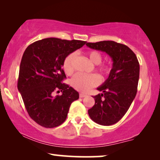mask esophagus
<instances>
[{"mask_svg":"<svg viewBox=\"0 0 160 160\" xmlns=\"http://www.w3.org/2000/svg\"><path fill=\"white\" fill-rule=\"evenodd\" d=\"M87 96V95H85V94H84V93H80L79 94V97L80 98H84V97H86Z\"/></svg>","mask_w":160,"mask_h":160,"instance_id":"1","label":"esophagus"}]
</instances>
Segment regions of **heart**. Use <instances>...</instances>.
Instances as JSON below:
<instances>
[{"instance_id":"obj_1","label":"heart","mask_w":160,"mask_h":160,"mask_svg":"<svg viewBox=\"0 0 160 160\" xmlns=\"http://www.w3.org/2000/svg\"><path fill=\"white\" fill-rule=\"evenodd\" d=\"M87 55L93 64L98 65L96 66V71H99L104 76H108L111 73V67L110 65L107 64H100L102 59V55L100 52L92 50L87 52ZM74 59H75V54L71 53L63 61V70L68 75H71L73 73ZM100 81V78L96 74L85 75L82 73H77L71 79V84L76 90L82 92H86L91 88L99 84Z\"/></svg>"}]
</instances>
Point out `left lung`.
I'll return each mask as SVG.
<instances>
[{"instance_id": "1", "label": "left lung", "mask_w": 160, "mask_h": 160, "mask_svg": "<svg viewBox=\"0 0 160 160\" xmlns=\"http://www.w3.org/2000/svg\"><path fill=\"white\" fill-rule=\"evenodd\" d=\"M92 49L106 52L112 59L108 78L94 96L95 103L88 110L92 120L100 125L109 126L119 121L132 104L137 93L140 65L134 52L126 45L113 41L87 43Z\"/></svg>"}]
</instances>
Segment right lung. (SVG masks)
<instances>
[{"instance_id": "obj_1", "label": "right lung", "mask_w": 160, "mask_h": 160, "mask_svg": "<svg viewBox=\"0 0 160 160\" xmlns=\"http://www.w3.org/2000/svg\"><path fill=\"white\" fill-rule=\"evenodd\" d=\"M86 41L48 38L28 46L22 58L17 88L30 118L39 125L56 128L65 121L71 104L79 98L71 87L62 83V68L69 54ZM62 92L54 96V91Z\"/></svg>"}]
</instances>
